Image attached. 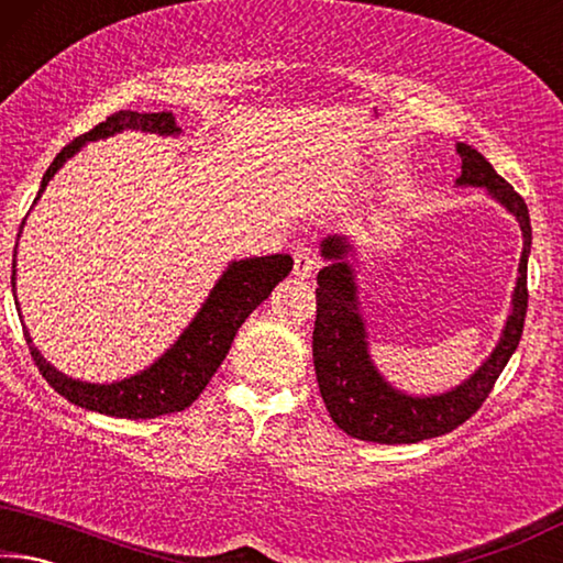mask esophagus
<instances>
[{"label":"esophagus","mask_w":563,"mask_h":563,"mask_svg":"<svg viewBox=\"0 0 563 563\" xmlns=\"http://www.w3.org/2000/svg\"><path fill=\"white\" fill-rule=\"evenodd\" d=\"M295 265H292V273L298 275L300 280H305V278H310L312 273L318 271V265H320V261H318V255H316V251H312V247H298V251H295Z\"/></svg>","instance_id":"1"}]
</instances>
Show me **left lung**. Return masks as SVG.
Returning <instances> with one entry per match:
<instances>
[{
    "mask_svg": "<svg viewBox=\"0 0 563 563\" xmlns=\"http://www.w3.org/2000/svg\"><path fill=\"white\" fill-rule=\"evenodd\" d=\"M462 156V176L456 186L487 188V194L499 201L517 218L523 251L519 261V278L514 288L511 312L501 338L492 355L466 377L462 385L450 393L415 397L402 389H395L377 373L367 347L365 320L357 308V283L347 255L352 245L347 238L328 235L320 245L325 268L318 273V316L312 330V360H316L318 387L328 412L342 432L362 442L377 444H415L432 437H442L464 424L484 399L489 397L494 383L507 367L509 357L517 350L527 318V263L531 251V223L529 208L523 198L504 180L479 151L456 144Z\"/></svg>",
    "mask_w": 563,
    "mask_h": 563,
    "instance_id": "8db88e82",
    "label": "left lung"
}]
</instances>
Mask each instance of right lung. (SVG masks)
<instances>
[{
	"label": "right lung",
	"mask_w": 563,
	"mask_h": 563,
	"mask_svg": "<svg viewBox=\"0 0 563 563\" xmlns=\"http://www.w3.org/2000/svg\"><path fill=\"white\" fill-rule=\"evenodd\" d=\"M146 131L158 133V136H178L180 129L176 126V117L170 111L158 113H139V111H117L111 113L107 121L93 126L89 133L74 139L66 144L52 166L46 168L42 178L40 194H36L34 203L40 201L44 188L54 178L66 161H69L76 151H81L84 144L97 139L113 136L121 131ZM24 221L19 225L22 233ZM292 271L290 255H265V258H245L233 261L218 278L216 288L208 295L203 308L196 312L190 325L180 332V338L170 345L164 355H161L154 365L141 369V373L131 375L121 383L111 385H93L81 383V379L66 377L59 369L52 367L49 362L42 357V352L32 345L30 332L24 328L26 345L32 350V357L40 367L42 377L49 383L56 393L69 399L71 405H79L91 412L109 415V417H123V419H154L161 415L180 412L188 405H194L198 395L203 393L206 385L221 362L225 360L231 342L235 338L238 328L243 325L245 318L258 308V305L268 298L275 285L283 278H288ZM14 275H16V247H14V263H12V290H14ZM16 302V295H14ZM19 305V302H16ZM22 320V312H19Z\"/></svg>",
	"instance_id": "right-lung-1"
}]
</instances>
